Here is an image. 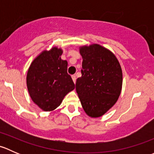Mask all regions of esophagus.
Returning <instances> with one entry per match:
<instances>
[{
    "instance_id": "1",
    "label": "esophagus",
    "mask_w": 154,
    "mask_h": 154,
    "mask_svg": "<svg viewBox=\"0 0 154 154\" xmlns=\"http://www.w3.org/2000/svg\"><path fill=\"white\" fill-rule=\"evenodd\" d=\"M71 78H72L73 81H74V83H76V80H77V78H76V76L75 75H73L72 77H71Z\"/></svg>"
}]
</instances>
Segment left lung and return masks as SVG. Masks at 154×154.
I'll return each instance as SVG.
<instances>
[{
    "label": "left lung",
    "instance_id": "left-lung-1",
    "mask_svg": "<svg viewBox=\"0 0 154 154\" xmlns=\"http://www.w3.org/2000/svg\"><path fill=\"white\" fill-rule=\"evenodd\" d=\"M82 76L76 82V91L85 112L99 118L117 102L122 88L123 75L117 57L98 44L80 47Z\"/></svg>",
    "mask_w": 154,
    "mask_h": 154
}]
</instances>
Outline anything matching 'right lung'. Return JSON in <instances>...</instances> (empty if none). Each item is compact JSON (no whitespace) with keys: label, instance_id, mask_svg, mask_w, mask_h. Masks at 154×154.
<instances>
[{"label":"right lung","instance_id":"add662e5","mask_svg":"<svg viewBox=\"0 0 154 154\" xmlns=\"http://www.w3.org/2000/svg\"><path fill=\"white\" fill-rule=\"evenodd\" d=\"M62 48L52 47L42 51L31 63L27 74V86L32 101L41 109L51 112L75 88L68 74V62L63 60Z\"/></svg>","mask_w":154,"mask_h":154}]
</instances>
